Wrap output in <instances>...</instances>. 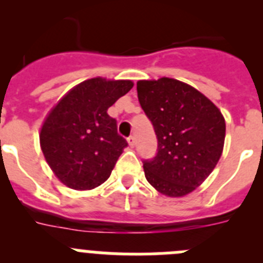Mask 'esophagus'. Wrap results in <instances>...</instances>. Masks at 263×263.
<instances>
[{"mask_svg":"<svg viewBox=\"0 0 263 263\" xmlns=\"http://www.w3.org/2000/svg\"><path fill=\"white\" fill-rule=\"evenodd\" d=\"M127 143H129L130 147H134V145H136V138H134L133 136H130L129 138H127Z\"/></svg>","mask_w":263,"mask_h":263,"instance_id":"1","label":"esophagus"}]
</instances>
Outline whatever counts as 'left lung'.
<instances>
[{
  "instance_id": "left-lung-1",
  "label": "left lung",
  "mask_w": 263,
  "mask_h": 263,
  "mask_svg": "<svg viewBox=\"0 0 263 263\" xmlns=\"http://www.w3.org/2000/svg\"><path fill=\"white\" fill-rule=\"evenodd\" d=\"M137 92L158 139L157 155L143 160L146 179L166 196H184L210 176L221 157V111L199 90L175 79L139 80Z\"/></svg>"
}]
</instances>
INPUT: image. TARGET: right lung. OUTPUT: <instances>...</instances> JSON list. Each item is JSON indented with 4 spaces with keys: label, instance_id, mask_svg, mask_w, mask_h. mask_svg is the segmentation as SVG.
I'll return each instance as SVG.
<instances>
[{
    "label": "right lung",
    "instance_id": "right-lung-1",
    "mask_svg": "<svg viewBox=\"0 0 263 263\" xmlns=\"http://www.w3.org/2000/svg\"><path fill=\"white\" fill-rule=\"evenodd\" d=\"M130 80L95 78L72 88L51 109L39 141L48 166L72 190H92L110 176L127 146L108 109L133 88Z\"/></svg>",
    "mask_w": 263,
    "mask_h": 263
}]
</instances>
